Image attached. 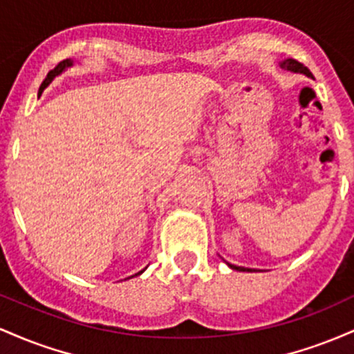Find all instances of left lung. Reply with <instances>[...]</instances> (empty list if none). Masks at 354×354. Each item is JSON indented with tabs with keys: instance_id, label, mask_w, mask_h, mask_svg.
I'll list each match as a JSON object with an SVG mask.
<instances>
[{
	"instance_id": "8db88e82",
	"label": "left lung",
	"mask_w": 354,
	"mask_h": 354,
	"mask_svg": "<svg viewBox=\"0 0 354 354\" xmlns=\"http://www.w3.org/2000/svg\"><path fill=\"white\" fill-rule=\"evenodd\" d=\"M279 66L284 68V70H290V71H295V73H303V75H306V76H311V78H313L311 71L308 70V68L304 66L303 63H299V61H296V59H293V58H290V59H284L283 63L279 64ZM230 268H233V270H238V271H251V270H248V268L234 266V265H230Z\"/></svg>"
}]
</instances>
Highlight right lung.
<instances>
[{
    "instance_id": "add662e5",
    "label": "right lung",
    "mask_w": 354,
    "mask_h": 354,
    "mask_svg": "<svg viewBox=\"0 0 354 354\" xmlns=\"http://www.w3.org/2000/svg\"><path fill=\"white\" fill-rule=\"evenodd\" d=\"M71 64H73V61H70V59H63V61H59V63L56 64V66L53 68V70H51L50 73H48V76H46V78H44V81H43V83H41V86H39V95H41V93H43V89L46 88L48 84L51 83V81H53V78H55V76H58L59 73L64 70V68L71 66ZM138 274H140V273H138Z\"/></svg>"
}]
</instances>
